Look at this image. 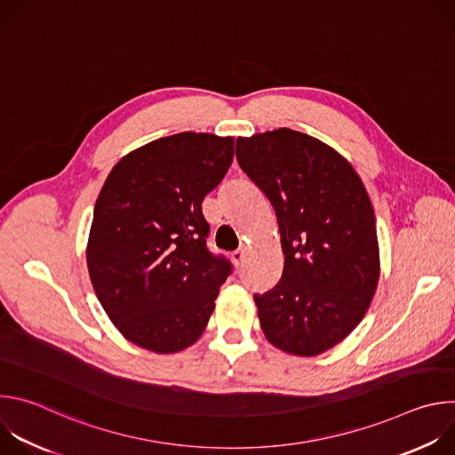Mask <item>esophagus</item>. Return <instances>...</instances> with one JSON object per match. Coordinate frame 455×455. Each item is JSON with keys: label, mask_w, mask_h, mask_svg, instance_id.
Returning a JSON list of instances; mask_svg holds the SVG:
<instances>
[{"label": "esophagus", "mask_w": 455, "mask_h": 455, "mask_svg": "<svg viewBox=\"0 0 455 455\" xmlns=\"http://www.w3.org/2000/svg\"><path fill=\"white\" fill-rule=\"evenodd\" d=\"M244 255H246V246H241V248H237V250H234V251L230 253V257H232V261H234L235 265H241V263H243V259H244Z\"/></svg>", "instance_id": "34e87169"}]
</instances>
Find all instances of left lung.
Wrapping results in <instances>:
<instances>
[{
	"instance_id": "left-lung-1",
	"label": "left lung",
	"mask_w": 455,
	"mask_h": 455,
	"mask_svg": "<svg viewBox=\"0 0 455 455\" xmlns=\"http://www.w3.org/2000/svg\"><path fill=\"white\" fill-rule=\"evenodd\" d=\"M248 178L274 205L284 270L253 295L270 344L316 356L363 318L379 279L376 220L353 165L333 148L293 129L235 140Z\"/></svg>"
}]
</instances>
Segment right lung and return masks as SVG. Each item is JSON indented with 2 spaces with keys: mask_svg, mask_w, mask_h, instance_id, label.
I'll use <instances>...</instances> for the list:
<instances>
[{
  "mask_svg": "<svg viewBox=\"0 0 455 455\" xmlns=\"http://www.w3.org/2000/svg\"><path fill=\"white\" fill-rule=\"evenodd\" d=\"M232 158V137L185 132L125 155L102 185L88 272L115 328L139 347L178 353L207 328L232 267L207 248L202 204Z\"/></svg>",
  "mask_w": 455,
  "mask_h": 455,
  "instance_id": "1",
  "label": "right lung"
}]
</instances>
